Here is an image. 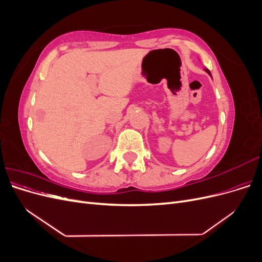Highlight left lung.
Masks as SVG:
<instances>
[{
	"instance_id": "obj_1",
	"label": "left lung",
	"mask_w": 262,
	"mask_h": 262,
	"mask_svg": "<svg viewBox=\"0 0 262 262\" xmlns=\"http://www.w3.org/2000/svg\"><path fill=\"white\" fill-rule=\"evenodd\" d=\"M205 72H208V73H209V74H210V75H211V73H210V71H209V70H208V69H205Z\"/></svg>"
}]
</instances>
